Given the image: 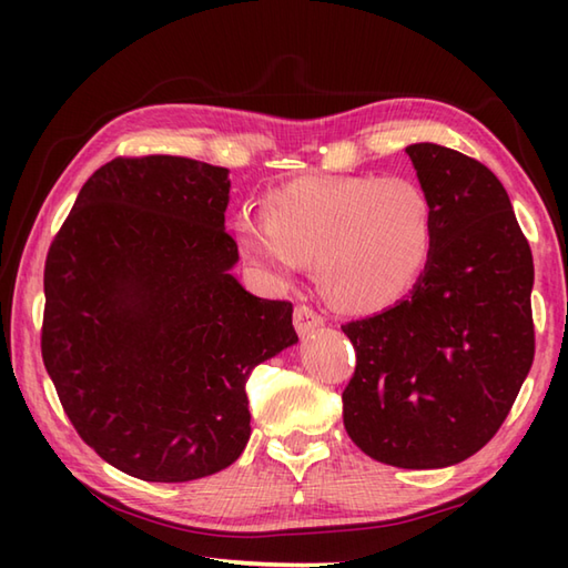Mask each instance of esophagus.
I'll use <instances>...</instances> for the list:
<instances>
[{
  "mask_svg": "<svg viewBox=\"0 0 568 568\" xmlns=\"http://www.w3.org/2000/svg\"><path fill=\"white\" fill-rule=\"evenodd\" d=\"M293 320H295V329H297L300 336L312 334L324 324V317L320 315L317 310H312L310 305H297L295 312H293Z\"/></svg>",
  "mask_w": 568,
  "mask_h": 568,
  "instance_id": "1",
  "label": "esophagus"
}]
</instances>
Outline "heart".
<instances>
[{"instance_id": "heart-1", "label": "heart", "mask_w": 568, "mask_h": 568, "mask_svg": "<svg viewBox=\"0 0 568 568\" xmlns=\"http://www.w3.org/2000/svg\"><path fill=\"white\" fill-rule=\"evenodd\" d=\"M263 222L239 216L236 251L265 283L287 285L315 258L322 291L348 312H381L427 271L437 214L407 175L300 178L271 190Z\"/></svg>"}]
</instances>
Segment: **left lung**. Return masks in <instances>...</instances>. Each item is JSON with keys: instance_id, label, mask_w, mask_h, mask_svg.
<instances>
[{"instance_id": "8db88e82", "label": "left lung", "mask_w": 568, "mask_h": 568, "mask_svg": "<svg viewBox=\"0 0 568 568\" xmlns=\"http://www.w3.org/2000/svg\"><path fill=\"white\" fill-rule=\"evenodd\" d=\"M405 151L434 202V251L405 300L342 327L356 352L344 427L381 464L444 468L496 437L532 366L535 263L484 163L437 143Z\"/></svg>"}]
</instances>
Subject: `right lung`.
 <instances>
[{
    "label": "right lung",
    "instance_id": "1",
    "mask_svg": "<svg viewBox=\"0 0 568 568\" xmlns=\"http://www.w3.org/2000/svg\"><path fill=\"white\" fill-rule=\"evenodd\" d=\"M226 175L180 155L104 163L45 256L41 354L60 405L106 464L153 484L232 466L251 371L297 342L293 305L229 273Z\"/></svg>",
    "mask_w": 568,
    "mask_h": 568
}]
</instances>
